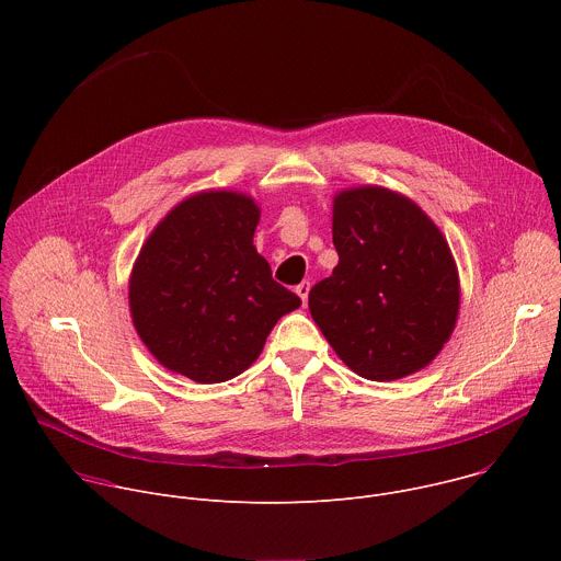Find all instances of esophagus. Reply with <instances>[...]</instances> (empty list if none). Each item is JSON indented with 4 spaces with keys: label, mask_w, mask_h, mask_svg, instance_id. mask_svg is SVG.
<instances>
[{
    "label": "esophagus",
    "mask_w": 561,
    "mask_h": 561,
    "mask_svg": "<svg viewBox=\"0 0 561 561\" xmlns=\"http://www.w3.org/2000/svg\"><path fill=\"white\" fill-rule=\"evenodd\" d=\"M295 293L301 297V301L306 304L308 301V293H310V282H301L295 286Z\"/></svg>",
    "instance_id": "1"
}]
</instances>
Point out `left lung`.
Wrapping results in <instances>:
<instances>
[{"label":"left lung","mask_w":561,"mask_h":561,"mask_svg":"<svg viewBox=\"0 0 561 561\" xmlns=\"http://www.w3.org/2000/svg\"><path fill=\"white\" fill-rule=\"evenodd\" d=\"M340 264L308 293V308L340 359L373 381L428 366L459 312V275L435 221L381 186L335 195Z\"/></svg>","instance_id":"8db88e82"}]
</instances>
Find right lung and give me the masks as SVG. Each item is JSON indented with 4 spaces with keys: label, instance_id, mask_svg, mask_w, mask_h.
Masks as SVG:
<instances>
[{
    "label": "right lung",
    "instance_id": "1",
    "mask_svg": "<svg viewBox=\"0 0 561 561\" xmlns=\"http://www.w3.org/2000/svg\"><path fill=\"white\" fill-rule=\"evenodd\" d=\"M260 206L237 191L180 202L144 242L128 282L139 340L164 368L199 383L244 373L277 319L301 299L253 247Z\"/></svg>",
    "mask_w": 561,
    "mask_h": 561
}]
</instances>
